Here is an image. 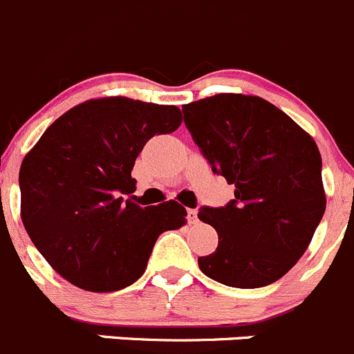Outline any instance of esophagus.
<instances>
[{
  "instance_id": "esophagus-1",
  "label": "esophagus",
  "mask_w": 354,
  "mask_h": 354,
  "mask_svg": "<svg viewBox=\"0 0 354 354\" xmlns=\"http://www.w3.org/2000/svg\"><path fill=\"white\" fill-rule=\"evenodd\" d=\"M188 223H197V209H188Z\"/></svg>"
}]
</instances>
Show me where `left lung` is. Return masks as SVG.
Instances as JSON below:
<instances>
[{"label": "left lung", "mask_w": 354, "mask_h": 354, "mask_svg": "<svg viewBox=\"0 0 354 354\" xmlns=\"http://www.w3.org/2000/svg\"><path fill=\"white\" fill-rule=\"evenodd\" d=\"M185 124L213 173L234 185L223 207H201L218 248L199 257L207 277L260 288L285 276L311 243L326 207L322 155L299 124L259 95L216 94L183 106Z\"/></svg>", "instance_id": "left-lung-1"}]
</instances>
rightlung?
<instances>
[{"label": "right lung", "instance_id": "obj_1", "mask_svg": "<svg viewBox=\"0 0 354 354\" xmlns=\"http://www.w3.org/2000/svg\"><path fill=\"white\" fill-rule=\"evenodd\" d=\"M181 124L176 106L88 99L57 118L21 166V218L55 272L88 292H117L143 276L157 237L187 223L176 201L140 206L131 176L157 134ZM128 199H124V196Z\"/></svg>", "mask_w": 354, "mask_h": 354}]
</instances>
